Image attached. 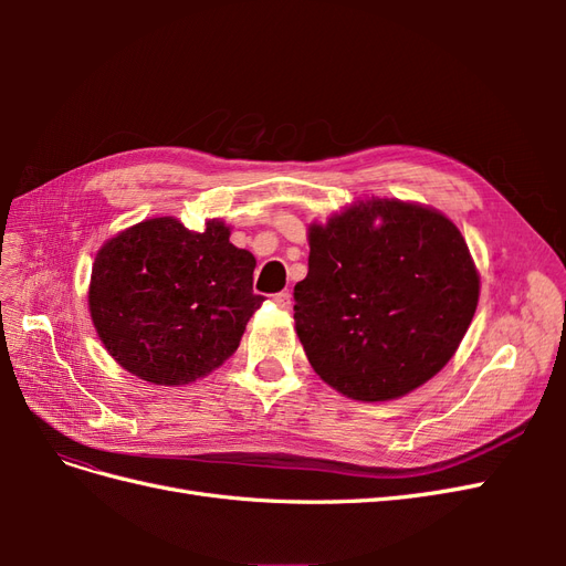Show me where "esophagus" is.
Returning a JSON list of instances; mask_svg holds the SVG:
<instances>
[{
	"mask_svg": "<svg viewBox=\"0 0 566 566\" xmlns=\"http://www.w3.org/2000/svg\"><path fill=\"white\" fill-rule=\"evenodd\" d=\"M273 302H276L281 310H290V306H293V295L285 293V290H283V293H279L276 297H273Z\"/></svg>",
	"mask_w": 566,
	"mask_h": 566,
	"instance_id": "esophagus-1",
	"label": "esophagus"
}]
</instances>
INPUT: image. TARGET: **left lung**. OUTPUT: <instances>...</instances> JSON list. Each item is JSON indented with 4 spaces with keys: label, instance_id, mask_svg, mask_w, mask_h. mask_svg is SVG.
<instances>
[{
    "label": "left lung",
    "instance_id": "1",
    "mask_svg": "<svg viewBox=\"0 0 566 566\" xmlns=\"http://www.w3.org/2000/svg\"><path fill=\"white\" fill-rule=\"evenodd\" d=\"M476 300V269L453 221L373 198L310 229L295 328L331 387L356 401H387L449 364Z\"/></svg>",
    "mask_w": 566,
    "mask_h": 566
}]
</instances>
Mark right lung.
<instances>
[{
	"instance_id": "1",
	"label": "right lung",
	"mask_w": 566,
	"mask_h": 566,
	"mask_svg": "<svg viewBox=\"0 0 566 566\" xmlns=\"http://www.w3.org/2000/svg\"><path fill=\"white\" fill-rule=\"evenodd\" d=\"M231 231H205L158 217L98 250L90 312L96 333L125 370L156 385H188L238 349L262 295L252 293L254 256Z\"/></svg>"
}]
</instances>
